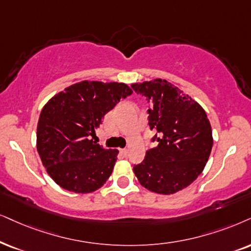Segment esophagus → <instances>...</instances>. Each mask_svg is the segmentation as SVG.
Listing matches in <instances>:
<instances>
[{
  "instance_id": "esophagus-1",
  "label": "esophagus",
  "mask_w": 251,
  "mask_h": 251,
  "mask_svg": "<svg viewBox=\"0 0 251 251\" xmlns=\"http://www.w3.org/2000/svg\"><path fill=\"white\" fill-rule=\"evenodd\" d=\"M120 154H122L123 155V156H127V155H128V151H127V149H126V148H124V149H120Z\"/></svg>"
}]
</instances>
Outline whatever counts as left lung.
Returning <instances> with one entry per match:
<instances>
[{
	"instance_id": "left-lung-1",
	"label": "left lung",
	"mask_w": 251,
	"mask_h": 251,
	"mask_svg": "<svg viewBox=\"0 0 251 251\" xmlns=\"http://www.w3.org/2000/svg\"><path fill=\"white\" fill-rule=\"evenodd\" d=\"M131 87L151 103L148 124L156 131L153 141H157L133 170L149 191L173 195L204 170L213 146L210 120L195 100L167 80L155 78Z\"/></svg>"
}]
</instances>
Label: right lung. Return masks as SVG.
<instances>
[{"instance_id":"right-lung-1","label":"right lung","mask_w":251,"mask_h":251,"mask_svg":"<svg viewBox=\"0 0 251 251\" xmlns=\"http://www.w3.org/2000/svg\"><path fill=\"white\" fill-rule=\"evenodd\" d=\"M132 93L125 83L82 81L45 104L37 126V151L47 174L62 189L90 193L111 176L119 151L94 141L95 131Z\"/></svg>"}]
</instances>
